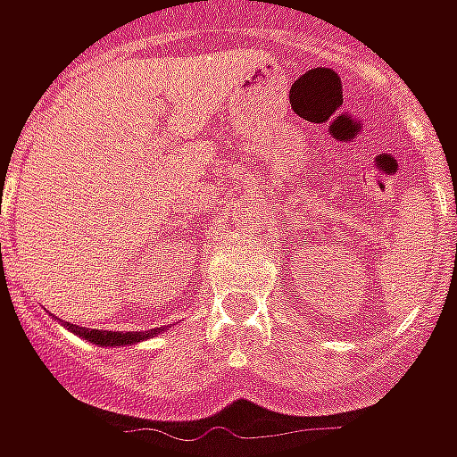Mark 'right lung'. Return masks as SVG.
<instances>
[{"label":"right lung","mask_w":457,"mask_h":457,"mask_svg":"<svg viewBox=\"0 0 457 457\" xmlns=\"http://www.w3.org/2000/svg\"><path fill=\"white\" fill-rule=\"evenodd\" d=\"M68 330H73L75 336L85 337V340H90L95 345H134L141 343V340H146V337L156 336L159 333V328H154V330H141V333H112V330H90V328H80V326H71L68 323Z\"/></svg>","instance_id":"right-lung-1"}]
</instances>
